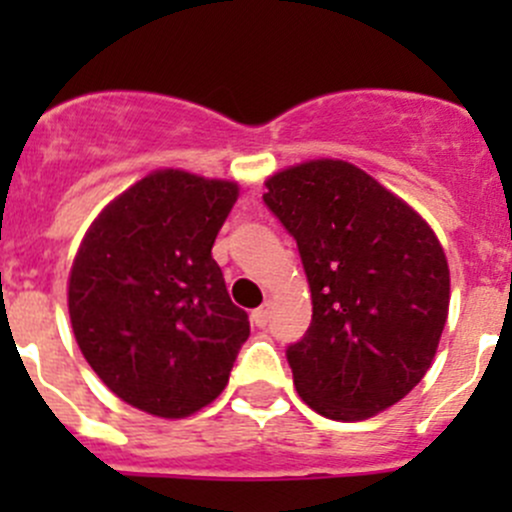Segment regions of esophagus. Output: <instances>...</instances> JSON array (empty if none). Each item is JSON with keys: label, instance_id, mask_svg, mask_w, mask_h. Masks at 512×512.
I'll use <instances>...</instances> for the list:
<instances>
[{"label": "esophagus", "instance_id": "34e87169", "mask_svg": "<svg viewBox=\"0 0 512 512\" xmlns=\"http://www.w3.org/2000/svg\"><path fill=\"white\" fill-rule=\"evenodd\" d=\"M270 302H265L262 304V307H257L255 312H252V324H255V327H267V322H270Z\"/></svg>", "mask_w": 512, "mask_h": 512}]
</instances>
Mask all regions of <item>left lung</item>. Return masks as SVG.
Here are the masks:
<instances>
[{"mask_svg":"<svg viewBox=\"0 0 512 512\" xmlns=\"http://www.w3.org/2000/svg\"><path fill=\"white\" fill-rule=\"evenodd\" d=\"M267 208L297 240L312 324L287 347L309 409L361 421L404 399L436 356L451 277L436 232L347 160L267 178Z\"/></svg>","mask_w":512,"mask_h":512,"instance_id":"obj_1","label":"left lung"}]
</instances>
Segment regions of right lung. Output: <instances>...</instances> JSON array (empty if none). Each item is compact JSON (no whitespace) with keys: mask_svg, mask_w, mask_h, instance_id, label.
Returning a JSON list of instances; mask_svg holds the SVG:
<instances>
[{"mask_svg":"<svg viewBox=\"0 0 512 512\" xmlns=\"http://www.w3.org/2000/svg\"><path fill=\"white\" fill-rule=\"evenodd\" d=\"M237 183L156 170L103 208L69 277L81 354L121 401L183 418L218 399L250 337L213 260Z\"/></svg>","mask_w":512,"mask_h":512,"instance_id":"obj_1","label":"right lung"}]
</instances>
